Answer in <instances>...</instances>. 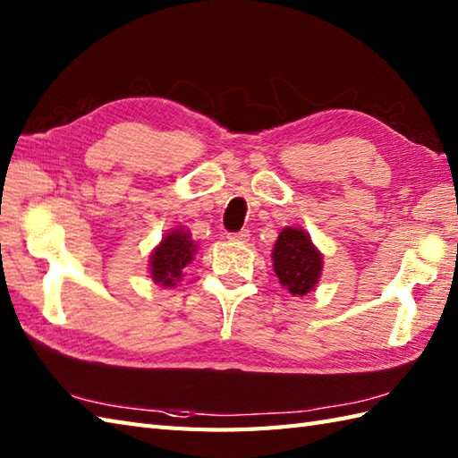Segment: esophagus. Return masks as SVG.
I'll return each mask as SVG.
<instances>
[{
	"label": "esophagus",
	"instance_id": "34e87169",
	"mask_svg": "<svg viewBox=\"0 0 458 458\" xmlns=\"http://www.w3.org/2000/svg\"><path fill=\"white\" fill-rule=\"evenodd\" d=\"M228 240L230 242H238V244H248V242H250V232L248 230L236 232V234H230Z\"/></svg>",
	"mask_w": 458,
	"mask_h": 458
}]
</instances>
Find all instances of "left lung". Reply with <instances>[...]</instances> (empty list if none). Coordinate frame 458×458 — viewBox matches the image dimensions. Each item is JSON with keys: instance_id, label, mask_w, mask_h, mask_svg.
Masks as SVG:
<instances>
[{"instance_id": "1", "label": "left lung", "mask_w": 458, "mask_h": 458, "mask_svg": "<svg viewBox=\"0 0 458 458\" xmlns=\"http://www.w3.org/2000/svg\"><path fill=\"white\" fill-rule=\"evenodd\" d=\"M271 261L281 287L293 297L310 293L323 274V254L303 228L285 226L279 232Z\"/></svg>"}]
</instances>
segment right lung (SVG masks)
Segmentation results:
<instances>
[{"label": "right lung", "instance_id": "obj_1", "mask_svg": "<svg viewBox=\"0 0 458 458\" xmlns=\"http://www.w3.org/2000/svg\"><path fill=\"white\" fill-rule=\"evenodd\" d=\"M194 254H197V244L189 230L181 226L169 230L149 256V276L153 284L167 289L177 285V281L184 277L182 269L191 264Z\"/></svg>", "mask_w": 458, "mask_h": 458}]
</instances>
